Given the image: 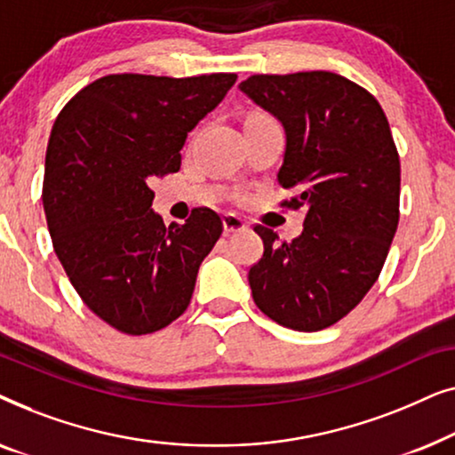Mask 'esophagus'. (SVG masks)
<instances>
[{"label":"esophagus","mask_w":455,"mask_h":455,"mask_svg":"<svg viewBox=\"0 0 455 455\" xmlns=\"http://www.w3.org/2000/svg\"><path fill=\"white\" fill-rule=\"evenodd\" d=\"M244 229H246V221L242 220V217L234 213L223 215V232L234 234V232H244Z\"/></svg>","instance_id":"1"}]
</instances>
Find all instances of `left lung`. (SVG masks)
I'll list each match as a JSON object with an SVG mask.
<instances>
[{"mask_svg":"<svg viewBox=\"0 0 455 455\" xmlns=\"http://www.w3.org/2000/svg\"><path fill=\"white\" fill-rule=\"evenodd\" d=\"M240 91L282 122L277 180L304 209V229L265 251L248 271L257 307L294 331H321L350 313L377 282L400 221V155L381 105L333 72L254 74Z\"/></svg>","mask_w":455,"mask_h":455,"instance_id":"1","label":"left lung"}]
</instances>
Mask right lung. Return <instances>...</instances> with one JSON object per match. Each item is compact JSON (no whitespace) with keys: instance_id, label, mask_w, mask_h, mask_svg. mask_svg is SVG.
Instances as JSON below:
<instances>
[{"instance_id":"right-lung-1","label":"right lung","mask_w":455,"mask_h":455,"mask_svg":"<svg viewBox=\"0 0 455 455\" xmlns=\"http://www.w3.org/2000/svg\"><path fill=\"white\" fill-rule=\"evenodd\" d=\"M235 78L109 74L53 124L43 180L53 251L83 302L117 331L155 333L188 308L221 217L198 207L165 228L148 182L180 170L186 136Z\"/></svg>"}]
</instances>
